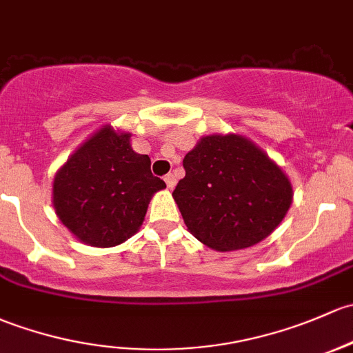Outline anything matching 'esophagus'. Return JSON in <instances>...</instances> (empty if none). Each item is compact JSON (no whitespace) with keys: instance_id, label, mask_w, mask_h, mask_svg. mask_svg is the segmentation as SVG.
I'll return each mask as SVG.
<instances>
[{"instance_id":"34e87169","label":"esophagus","mask_w":353,"mask_h":353,"mask_svg":"<svg viewBox=\"0 0 353 353\" xmlns=\"http://www.w3.org/2000/svg\"><path fill=\"white\" fill-rule=\"evenodd\" d=\"M164 181H165L167 188H169V189H174V186H176V176H174V174H167Z\"/></svg>"}]
</instances>
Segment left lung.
<instances>
[{
  "label": "left lung",
  "instance_id": "1",
  "mask_svg": "<svg viewBox=\"0 0 353 353\" xmlns=\"http://www.w3.org/2000/svg\"><path fill=\"white\" fill-rule=\"evenodd\" d=\"M172 192L192 236L218 252L267 239L292 203V184L261 147L239 133L201 137Z\"/></svg>",
  "mask_w": 353,
  "mask_h": 353
}]
</instances>
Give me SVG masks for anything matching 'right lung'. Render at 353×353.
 Listing matches in <instances>:
<instances>
[{"instance_id":"obj_1","label":"right lung","mask_w":353,"mask_h":353,"mask_svg":"<svg viewBox=\"0 0 353 353\" xmlns=\"http://www.w3.org/2000/svg\"><path fill=\"white\" fill-rule=\"evenodd\" d=\"M132 133L105 125L55 172L52 205L62 225L91 247L127 242L145 220L152 196L165 183L152 176L148 155L137 154Z\"/></svg>"}]
</instances>
